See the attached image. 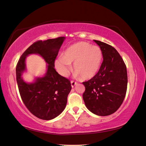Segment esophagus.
<instances>
[{
	"instance_id": "1",
	"label": "esophagus",
	"mask_w": 146,
	"mask_h": 146,
	"mask_svg": "<svg viewBox=\"0 0 146 146\" xmlns=\"http://www.w3.org/2000/svg\"><path fill=\"white\" fill-rule=\"evenodd\" d=\"M71 87L73 88L75 86V85H77V82H75V81H71Z\"/></svg>"
}]
</instances>
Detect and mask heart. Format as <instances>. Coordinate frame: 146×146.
<instances>
[{
	"label": "heart",
	"instance_id": "heart-1",
	"mask_svg": "<svg viewBox=\"0 0 146 146\" xmlns=\"http://www.w3.org/2000/svg\"><path fill=\"white\" fill-rule=\"evenodd\" d=\"M102 61V52L99 47L84 42L73 44L67 48L62 56L54 62L60 75L66 76L71 70V64L77 75L84 80L95 76L100 70Z\"/></svg>",
	"mask_w": 146,
	"mask_h": 146
}]
</instances>
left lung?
I'll use <instances>...</instances> for the list:
<instances>
[{"label": "left lung", "mask_w": 146, "mask_h": 146, "mask_svg": "<svg viewBox=\"0 0 146 146\" xmlns=\"http://www.w3.org/2000/svg\"><path fill=\"white\" fill-rule=\"evenodd\" d=\"M94 41L101 48L103 61L97 75L83 82L85 87L83 99L90 112L108 116L118 110L126 95L127 67L115 48L104 42Z\"/></svg>", "instance_id": "1"}]
</instances>
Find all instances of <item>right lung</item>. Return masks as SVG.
Wrapping results in <instances>:
<instances>
[{"label": "right lung", "instance_id": "1", "mask_svg": "<svg viewBox=\"0 0 146 146\" xmlns=\"http://www.w3.org/2000/svg\"><path fill=\"white\" fill-rule=\"evenodd\" d=\"M65 38L61 36L33 43L22 54L16 66V80L23 102L34 116L44 120L55 118L64 111L71 89L70 80L54 69V61ZM31 54L40 55L47 63V70L44 76L27 82L22 75L26 71L25 59Z\"/></svg>", "mask_w": 146, "mask_h": 146}]
</instances>
